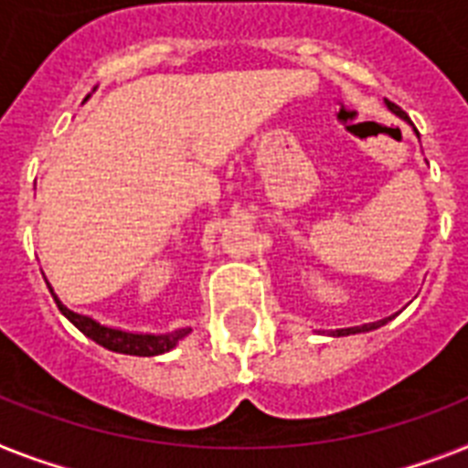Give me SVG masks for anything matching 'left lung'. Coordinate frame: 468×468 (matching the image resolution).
<instances>
[{
    "mask_svg": "<svg viewBox=\"0 0 468 468\" xmlns=\"http://www.w3.org/2000/svg\"><path fill=\"white\" fill-rule=\"evenodd\" d=\"M388 107L395 114H399V117L407 119V112L401 110V107H397L395 102H388ZM382 323H388V320H380V323H368V325H361V327H346V330H337V335H354V332H368V330H376V327H380Z\"/></svg>",
    "mask_w": 468,
    "mask_h": 468,
    "instance_id": "left-lung-1",
    "label": "left lung"
}]
</instances>
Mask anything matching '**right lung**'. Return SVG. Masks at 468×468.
I'll return each instance as SVG.
<instances>
[{
  "instance_id": "1",
  "label": "right lung",
  "mask_w": 468,
  "mask_h": 468,
  "mask_svg": "<svg viewBox=\"0 0 468 468\" xmlns=\"http://www.w3.org/2000/svg\"><path fill=\"white\" fill-rule=\"evenodd\" d=\"M49 292H52V289H49ZM52 296L54 301H57L59 311L64 313L86 337H90L92 342H98L104 349L119 351V354H131V356H157V354H165V351H169L172 346H176V342L186 337L188 332H191L188 327L172 332V335H133V332L112 330V327H104L100 325V323H95V320L88 318V315H79V313L69 311V308L57 299L54 292Z\"/></svg>"
}]
</instances>
